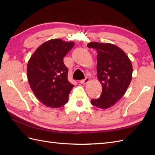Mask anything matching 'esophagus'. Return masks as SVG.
<instances>
[{
    "instance_id": "1",
    "label": "esophagus",
    "mask_w": 155,
    "mask_h": 155,
    "mask_svg": "<svg viewBox=\"0 0 155 155\" xmlns=\"http://www.w3.org/2000/svg\"><path fill=\"white\" fill-rule=\"evenodd\" d=\"M89 80H90L89 77H87L86 78H84V79L81 80V84H87L88 83V82H89Z\"/></svg>"
}]
</instances>
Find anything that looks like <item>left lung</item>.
I'll return each instance as SVG.
<instances>
[{
  "label": "left lung",
  "mask_w": 155,
  "mask_h": 155,
  "mask_svg": "<svg viewBox=\"0 0 155 155\" xmlns=\"http://www.w3.org/2000/svg\"><path fill=\"white\" fill-rule=\"evenodd\" d=\"M87 47L97 51V78L103 88L99 98L91 100V103L107 109L126 93L132 80L133 66L126 53L116 45L91 42Z\"/></svg>",
  "instance_id": "obj_1"
}]
</instances>
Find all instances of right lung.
I'll use <instances>...</instances> for the list:
<instances>
[{
    "mask_svg": "<svg viewBox=\"0 0 155 155\" xmlns=\"http://www.w3.org/2000/svg\"><path fill=\"white\" fill-rule=\"evenodd\" d=\"M74 45V42L52 39L38 47L29 59V85L36 97L45 106L59 108L67 103L74 85L68 81V68L63 58Z\"/></svg>",
    "mask_w": 155,
    "mask_h": 155,
    "instance_id": "add662e5",
    "label": "right lung"
}]
</instances>
